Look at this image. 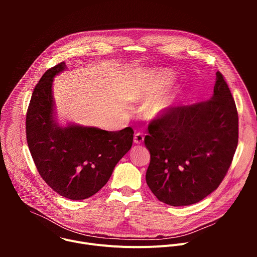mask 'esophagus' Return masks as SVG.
Listing matches in <instances>:
<instances>
[{
  "label": "esophagus",
  "instance_id": "esophagus-1",
  "mask_svg": "<svg viewBox=\"0 0 257 257\" xmlns=\"http://www.w3.org/2000/svg\"><path fill=\"white\" fill-rule=\"evenodd\" d=\"M144 140V136L141 133H136L134 135V143L135 144H141Z\"/></svg>",
  "mask_w": 257,
  "mask_h": 257
}]
</instances>
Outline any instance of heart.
Listing matches in <instances>:
<instances>
[{"label": "heart", "mask_w": 257, "mask_h": 257, "mask_svg": "<svg viewBox=\"0 0 257 257\" xmlns=\"http://www.w3.org/2000/svg\"><path fill=\"white\" fill-rule=\"evenodd\" d=\"M172 84V76L168 72H158L155 74L146 75L136 84V95L139 98L155 99L148 108L151 117H157L165 114L172 107V97H159Z\"/></svg>", "instance_id": "1"}]
</instances>
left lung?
Instances as JSON below:
<instances>
[{"mask_svg":"<svg viewBox=\"0 0 257 257\" xmlns=\"http://www.w3.org/2000/svg\"><path fill=\"white\" fill-rule=\"evenodd\" d=\"M151 153L146 183L169 205H190L214 191L232 164L238 145V112L219 71L207 101L172 106L149 125Z\"/></svg>","mask_w":257,"mask_h":257,"instance_id":"8db88e82","label":"left lung"}]
</instances>
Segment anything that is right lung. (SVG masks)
Listing matches in <instances>:
<instances>
[{"label": "right lung", "instance_id": "add662e5", "mask_svg": "<svg viewBox=\"0 0 257 257\" xmlns=\"http://www.w3.org/2000/svg\"><path fill=\"white\" fill-rule=\"evenodd\" d=\"M65 62L46 71L35 85L26 113V140L41 177L61 196L85 199L99 191L118 162L129 152L134 131H105L71 125L60 127L53 119V78Z\"/></svg>", "mask_w": 257, "mask_h": 257}]
</instances>
